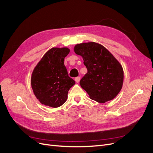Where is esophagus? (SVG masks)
<instances>
[{
    "label": "esophagus",
    "instance_id": "1",
    "mask_svg": "<svg viewBox=\"0 0 153 153\" xmlns=\"http://www.w3.org/2000/svg\"><path fill=\"white\" fill-rule=\"evenodd\" d=\"M74 80H75V81H76L77 83H79V81H80V80H81V77H76V78L74 79Z\"/></svg>",
    "mask_w": 153,
    "mask_h": 153
}]
</instances>
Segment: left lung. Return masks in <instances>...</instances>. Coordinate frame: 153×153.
<instances>
[{"label":"left lung","instance_id":"obj_1","mask_svg":"<svg viewBox=\"0 0 153 153\" xmlns=\"http://www.w3.org/2000/svg\"><path fill=\"white\" fill-rule=\"evenodd\" d=\"M74 50L76 54L82 56L87 69L80 85L89 98L99 103L113 100L123 87L122 64L106 48L97 43L77 44Z\"/></svg>","mask_w":153,"mask_h":153}]
</instances>
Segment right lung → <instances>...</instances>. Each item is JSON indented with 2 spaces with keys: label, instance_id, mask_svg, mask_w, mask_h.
Returning a JSON list of instances; mask_svg holds the SVG:
<instances>
[{
  "label": "right lung",
  "instance_id": "right-lung-1",
  "mask_svg": "<svg viewBox=\"0 0 153 153\" xmlns=\"http://www.w3.org/2000/svg\"><path fill=\"white\" fill-rule=\"evenodd\" d=\"M69 52L67 47L51 48L32 72L31 88L36 99L44 105L61 106L67 100L69 90L76 83L68 76L64 64Z\"/></svg>",
  "mask_w": 153,
  "mask_h": 153
}]
</instances>
